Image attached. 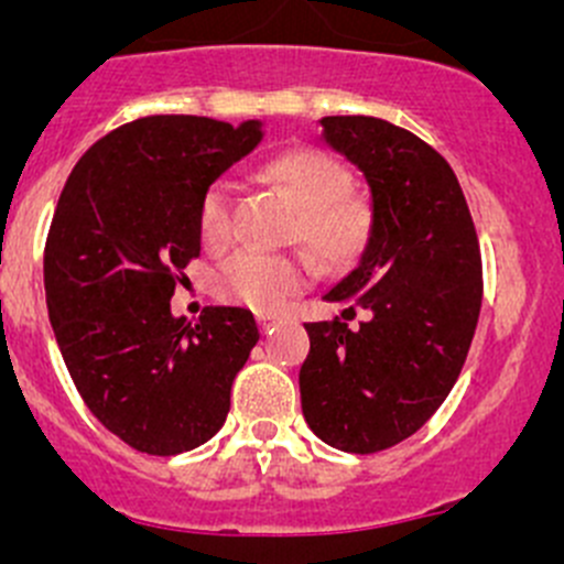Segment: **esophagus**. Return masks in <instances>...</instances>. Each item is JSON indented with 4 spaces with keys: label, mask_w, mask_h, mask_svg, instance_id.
Instances as JSON below:
<instances>
[{
    "label": "esophagus",
    "mask_w": 564,
    "mask_h": 564,
    "mask_svg": "<svg viewBox=\"0 0 564 564\" xmlns=\"http://www.w3.org/2000/svg\"><path fill=\"white\" fill-rule=\"evenodd\" d=\"M256 322H259L261 333H270V327L278 322V316H272V314H259V316H256Z\"/></svg>",
    "instance_id": "esophagus-1"
}]
</instances>
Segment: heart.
Segmentation results:
<instances>
[{
  "instance_id": "1",
  "label": "heart",
  "mask_w": 564,
  "mask_h": 564,
  "mask_svg": "<svg viewBox=\"0 0 564 564\" xmlns=\"http://www.w3.org/2000/svg\"><path fill=\"white\" fill-rule=\"evenodd\" d=\"M261 174L297 204V237L322 264L344 270L360 261L373 235V209L362 198L349 196L351 176L335 158L322 150H292L272 158ZM198 229L207 250H224L235 240L231 187L226 182L204 193ZM311 278L314 267L305 256L242 248L220 264L215 289L224 300L256 314H278L308 286Z\"/></svg>"
}]
</instances>
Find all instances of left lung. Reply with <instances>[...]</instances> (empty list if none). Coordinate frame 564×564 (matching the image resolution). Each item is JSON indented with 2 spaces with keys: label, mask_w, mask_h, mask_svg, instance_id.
Instances as JSON below:
<instances>
[{
  "label": "left lung",
  "mask_w": 564,
  "mask_h": 564,
  "mask_svg": "<svg viewBox=\"0 0 564 564\" xmlns=\"http://www.w3.org/2000/svg\"><path fill=\"white\" fill-rule=\"evenodd\" d=\"M322 139L360 169L373 209L360 264L324 300L368 318L305 324L300 401L318 440L366 456L423 429L456 384L480 316V246L451 163L423 139L377 117H324Z\"/></svg>",
  "instance_id": "obj_1"
}]
</instances>
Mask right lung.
I'll return each mask as SVG.
<instances>
[{"mask_svg":"<svg viewBox=\"0 0 564 564\" xmlns=\"http://www.w3.org/2000/svg\"><path fill=\"white\" fill-rule=\"evenodd\" d=\"M261 135L259 119L141 117L95 141L62 187L43 259L51 327L89 412L139 453L213 440L259 340L246 308L209 305L191 324L169 300L202 253L204 193Z\"/></svg>","mask_w":564,"mask_h":564,"instance_id":"add662e5","label":"right lung"}]
</instances>
